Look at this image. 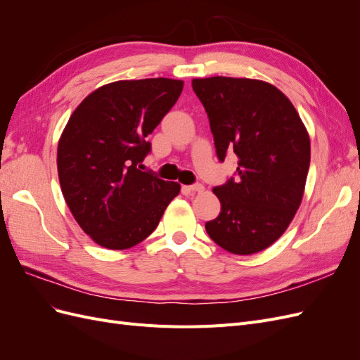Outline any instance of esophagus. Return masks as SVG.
Returning a JSON list of instances; mask_svg holds the SVG:
<instances>
[{"label":"esophagus","mask_w":360,"mask_h":360,"mask_svg":"<svg viewBox=\"0 0 360 360\" xmlns=\"http://www.w3.org/2000/svg\"><path fill=\"white\" fill-rule=\"evenodd\" d=\"M184 189H186L189 193H195V192H202L204 191V186L202 184H200V183H197V184H191V186H184Z\"/></svg>","instance_id":"34e87169"}]
</instances>
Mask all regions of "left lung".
Masks as SVG:
<instances>
[{
  "label": "left lung",
  "mask_w": 360,
  "mask_h": 360,
  "mask_svg": "<svg viewBox=\"0 0 360 360\" xmlns=\"http://www.w3.org/2000/svg\"><path fill=\"white\" fill-rule=\"evenodd\" d=\"M210 122L216 155L238 158L236 180L213 193L221 213L205 224L212 240L236 255L259 252L284 234L307 183L311 143L288 97L275 85L248 78L192 79Z\"/></svg>",
  "instance_id": "left-lung-1"
}]
</instances>
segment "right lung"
<instances>
[{
  "label": "right lung",
  "instance_id": "obj_1",
  "mask_svg": "<svg viewBox=\"0 0 360 360\" xmlns=\"http://www.w3.org/2000/svg\"><path fill=\"white\" fill-rule=\"evenodd\" d=\"M183 81H117L94 90L70 115L58 141L64 200L76 222L108 249H129L156 230L180 184L138 167L148 135L177 102Z\"/></svg>",
  "mask_w": 360,
  "mask_h": 360
}]
</instances>
